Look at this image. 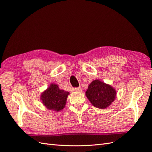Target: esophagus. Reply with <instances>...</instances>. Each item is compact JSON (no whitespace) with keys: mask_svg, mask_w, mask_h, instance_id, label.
Returning <instances> with one entry per match:
<instances>
[{"mask_svg":"<svg viewBox=\"0 0 152 152\" xmlns=\"http://www.w3.org/2000/svg\"><path fill=\"white\" fill-rule=\"evenodd\" d=\"M75 91H77V92H81V86H79V87L75 88Z\"/></svg>","mask_w":152,"mask_h":152,"instance_id":"obj_1","label":"esophagus"}]
</instances>
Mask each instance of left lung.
I'll return each instance as SVG.
<instances>
[{"instance_id": "left-lung-1", "label": "left lung", "mask_w": 152, "mask_h": 152, "mask_svg": "<svg viewBox=\"0 0 152 152\" xmlns=\"http://www.w3.org/2000/svg\"><path fill=\"white\" fill-rule=\"evenodd\" d=\"M115 89L99 80H94L86 92V96L92 104L99 109H105L116 98Z\"/></svg>"}]
</instances>
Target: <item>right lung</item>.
Wrapping results in <instances>:
<instances>
[{
    "label": "right lung",
    "mask_w": 152,
    "mask_h": 152,
    "mask_svg": "<svg viewBox=\"0 0 152 152\" xmlns=\"http://www.w3.org/2000/svg\"><path fill=\"white\" fill-rule=\"evenodd\" d=\"M69 92L60 90L58 85L51 83L41 95V100L47 109L59 111L65 107Z\"/></svg>",
    "instance_id": "add662e5"
}]
</instances>
